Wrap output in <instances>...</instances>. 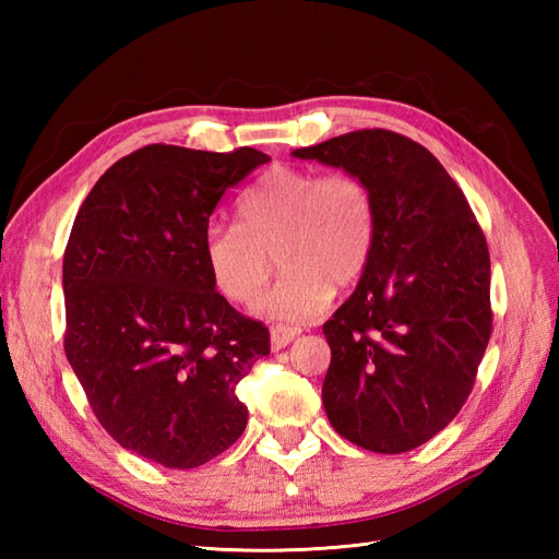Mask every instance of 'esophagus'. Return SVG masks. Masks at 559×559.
Segmentation results:
<instances>
[{
    "instance_id": "esophagus-1",
    "label": "esophagus",
    "mask_w": 559,
    "mask_h": 559,
    "mask_svg": "<svg viewBox=\"0 0 559 559\" xmlns=\"http://www.w3.org/2000/svg\"><path fill=\"white\" fill-rule=\"evenodd\" d=\"M300 334V329L298 326H273L271 329V348L273 350H281V348H286L288 343Z\"/></svg>"
}]
</instances>
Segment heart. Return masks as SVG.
Segmentation results:
<instances>
[{
  "mask_svg": "<svg viewBox=\"0 0 559 559\" xmlns=\"http://www.w3.org/2000/svg\"><path fill=\"white\" fill-rule=\"evenodd\" d=\"M240 225L213 223L201 240L209 278L225 300L249 305L278 264L286 271L257 302L271 322H310L362 278L377 245V199L355 173L278 168L261 175L237 204Z\"/></svg>",
  "mask_w": 559,
  "mask_h": 559,
  "instance_id": "obj_1",
  "label": "heart"
}]
</instances>
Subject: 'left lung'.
I'll list each match as a JSON object with an SVG mask.
<instances>
[{"instance_id": "1", "label": "left lung", "mask_w": 559, "mask_h": 559, "mask_svg": "<svg viewBox=\"0 0 559 559\" xmlns=\"http://www.w3.org/2000/svg\"><path fill=\"white\" fill-rule=\"evenodd\" d=\"M293 156L365 177L377 199L370 266L324 324L329 423L367 451H411L476 382L492 331L488 242L442 163L408 136L360 129Z\"/></svg>"}]
</instances>
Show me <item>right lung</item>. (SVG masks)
Instances as JSON below:
<instances>
[{"label": "right lung", "instance_id": "add662e5", "mask_svg": "<svg viewBox=\"0 0 559 559\" xmlns=\"http://www.w3.org/2000/svg\"><path fill=\"white\" fill-rule=\"evenodd\" d=\"M269 160L144 146L105 170L71 228L67 360L105 432L165 468H197L245 432L235 389L269 329L213 288L201 240L223 194Z\"/></svg>", "mask_w": 559, "mask_h": 559}]
</instances>
